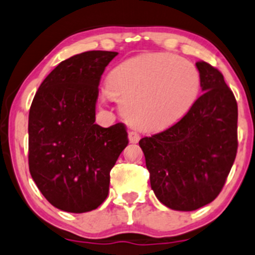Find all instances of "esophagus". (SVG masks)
<instances>
[{
	"instance_id": "obj_1",
	"label": "esophagus",
	"mask_w": 255,
	"mask_h": 255,
	"mask_svg": "<svg viewBox=\"0 0 255 255\" xmlns=\"http://www.w3.org/2000/svg\"><path fill=\"white\" fill-rule=\"evenodd\" d=\"M139 138H141V136H139V133L136 132V131H130V132H128V141H130L131 143H137Z\"/></svg>"
}]
</instances>
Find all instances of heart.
<instances>
[{"instance_id":"obj_1","label":"heart","mask_w":255,"mask_h":255,"mask_svg":"<svg viewBox=\"0 0 255 255\" xmlns=\"http://www.w3.org/2000/svg\"><path fill=\"white\" fill-rule=\"evenodd\" d=\"M201 85V73L193 63L160 52L120 63L108 74L106 89L133 125L157 131L188 113Z\"/></svg>"}]
</instances>
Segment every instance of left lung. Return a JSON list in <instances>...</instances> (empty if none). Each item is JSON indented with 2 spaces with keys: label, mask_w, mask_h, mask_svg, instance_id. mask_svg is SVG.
I'll list each match as a JSON object with an SVG mask.
<instances>
[{
  "label": "left lung",
  "mask_w": 255,
  "mask_h": 255,
  "mask_svg": "<svg viewBox=\"0 0 255 255\" xmlns=\"http://www.w3.org/2000/svg\"><path fill=\"white\" fill-rule=\"evenodd\" d=\"M202 91L180 122L139 139L150 187L168 208L191 212L223 190L237 153V102L223 74L197 62Z\"/></svg>",
  "instance_id": "1"
}]
</instances>
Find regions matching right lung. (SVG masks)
<instances>
[{
    "label": "right lung",
    "instance_id": "1",
    "mask_svg": "<svg viewBox=\"0 0 255 255\" xmlns=\"http://www.w3.org/2000/svg\"><path fill=\"white\" fill-rule=\"evenodd\" d=\"M117 54L89 51L61 62L30 107V174L43 197L64 212H91L105 202L109 174L128 143L122 123L95 124L101 76Z\"/></svg>",
    "mask_w": 255,
    "mask_h": 255
}]
</instances>
